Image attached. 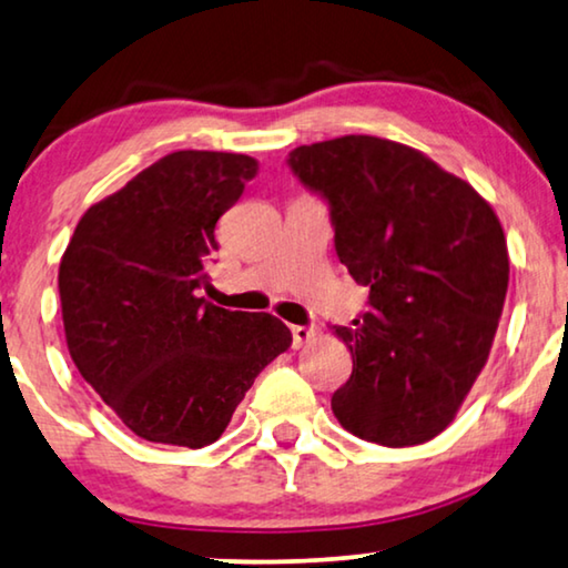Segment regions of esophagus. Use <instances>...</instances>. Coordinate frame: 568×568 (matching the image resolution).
I'll list each match as a JSON object with an SVG mask.
<instances>
[{
  "label": "esophagus",
  "mask_w": 568,
  "mask_h": 568,
  "mask_svg": "<svg viewBox=\"0 0 568 568\" xmlns=\"http://www.w3.org/2000/svg\"><path fill=\"white\" fill-rule=\"evenodd\" d=\"M293 349H301V346L311 344L316 338V326H293Z\"/></svg>",
  "instance_id": "1"
}]
</instances>
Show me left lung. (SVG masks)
Masks as SVG:
<instances>
[{"label":"left lung","mask_w":568,"mask_h":568,"mask_svg":"<svg viewBox=\"0 0 568 568\" xmlns=\"http://www.w3.org/2000/svg\"><path fill=\"white\" fill-rule=\"evenodd\" d=\"M287 165L328 203L336 255L369 287L362 318L334 326L354 362L336 420L372 444L430 442L493 349L510 277L500 219L400 142L346 134L295 148Z\"/></svg>","instance_id":"left-lung-1"}]
</instances>
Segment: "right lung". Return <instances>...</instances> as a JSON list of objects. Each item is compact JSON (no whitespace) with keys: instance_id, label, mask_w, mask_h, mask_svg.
Masks as SVG:
<instances>
[{"instance_id":"add662e5","label":"right lung","mask_w":568,"mask_h":568,"mask_svg":"<svg viewBox=\"0 0 568 568\" xmlns=\"http://www.w3.org/2000/svg\"><path fill=\"white\" fill-rule=\"evenodd\" d=\"M255 173L250 155L171 152L94 203L63 252L58 291L73 365L145 442L214 444L293 342L270 313L201 298L219 216Z\"/></svg>"}]
</instances>
